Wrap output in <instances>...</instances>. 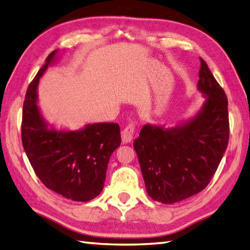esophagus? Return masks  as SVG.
Listing matches in <instances>:
<instances>
[{
	"instance_id": "obj_1",
	"label": "esophagus",
	"mask_w": 250,
	"mask_h": 250,
	"mask_svg": "<svg viewBox=\"0 0 250 250\" xmlns=\"http://www.w3.org/2000/svg\"><path fill=\"white\" fill-rule=\"evenodd\" d=\"M135 134V126L134 124H129L126 126L125 128L122 131V140H123V144H128L134 138Z\"/></svg>"
}]
</instances>
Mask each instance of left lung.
<instances>
[{
  "mask_svg": "<svg viewBox=\"0 0 250 250\" xmlns=\"http://www.w3.org/2000/svg\"><path fill=\"white\" fill-rule=\"evenodd\" d=\"M197 89L201 109L171 128L146 124L134 140L147 194L163 204L186 200L205 189L229 141L228 99L202 58Z\"/></svg>",
  "mask_w": 250,
  "mask_h": 250,
  "instance_id": "8db88e82",
  "label": "left lung"
}]
</instances>
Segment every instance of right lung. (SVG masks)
Here are the masks:
<instances>
[{"label": "right lung", "mask_w": 250, "mask_h": 250, "mask_svg": "<svg viewBox=\"0 0 250 250\" xmlns=\"http://www.w3.org/2000/svg\"><path fill=\"white\" fill-rule=\"evenodd\" d=\"M59 50L48 55L30 83L22 110V146L39 179L47 189L75 202H88L104 189L112 153L121 145L116 123H94L78 130L57 129L44 119L38 86Z\"/></svg>", "instance_id": "right-lung-1"}]
</instances>
